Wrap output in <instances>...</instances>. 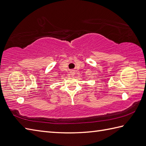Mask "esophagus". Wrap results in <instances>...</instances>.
<instances>
[{
	"label": "esophagus",
	"mask_w": 146,
	"mask_h": 146,
	"mask_svg": "<svg viewBox=\"0 0 146 146\" xmlns=\"http://www.w3.org/2000/svg\"><path fill=\"white\" fill-rule=\"evenodd\" d=\"M70 74H71V75H72V76H74V71H72V72H71V73H70Z\"/></svg>",
	"instance_id": "esophagus-1"
}]
</instances>
